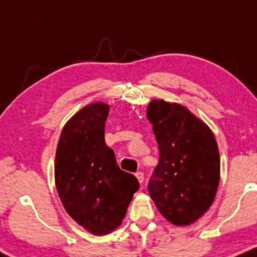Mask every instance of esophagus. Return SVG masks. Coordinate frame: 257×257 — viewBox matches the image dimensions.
<instances>
[{"mask_svg": "<svg viewBox=\"0 0 257 257\" xmlns=\"http://www.w3.org/2000/svg\"><path fill=\"white\" fill-rule=\"evenodd\" d=\"M136 177L138 178V181H140L141 183H143V181H144V174H143L142 171L136 172Z\"/></svg>", "mask_w": 257, "mask_h": 257, "instance_id": "obj_1", "label": "esophagus"}]
</instances>
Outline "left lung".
<instances>
[{
    "instance_id": "1",
    "label": "left lung",
    "mask_w": 257,
    "mask_h": 257,
    "mask_svg": "<svg viewBox=\"0 0 257 257\" xmlns=\"http://www.w3.org/2000/svg\"><path fill=\"white\" fill-rule=\"evenodd\" d=\"M147 117L159 146L149 195L166 220L186 226L197 221L215 199L220 182L217 143L203 121L176 103L152 100Z\"/></svg>"
}]
</instances>
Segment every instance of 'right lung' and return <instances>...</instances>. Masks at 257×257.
<instances>
[{"label":"right lung","instance_id":"obj_1","mask_svg":"<svg viewBox=\"0 0 257 257\" xmlns=\"http://www.w3.org/2000/svg\"><path fill=\"white\" fill-rule=\"evenodd\" d=\"M109 106L94 103L66 122L56 153L54 176L66 212L94 235L120 226L140 188L136 176L122 171L104 140Z\"/></svg>","mask_w":257,"mask_h":257}]
</instances>
